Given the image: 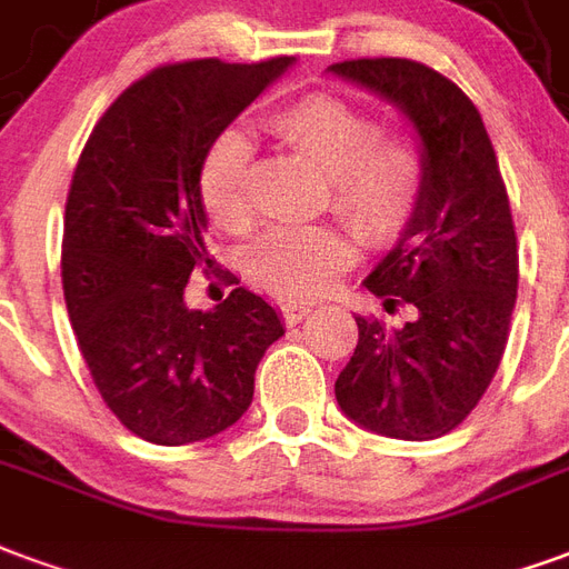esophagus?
I'll list each match as a JSON object with an SVG mask.
<instances>
[{
  "instance_id": "esophagus-1",
  "label": "esophagus",
  "mask_w": 569,
  "mask_h": 569,
  "mask_svg": "<svg viewBox=\"0 0 569 569\" xmlns=\"http://www.w3.org/2000/svg\"><path fill=\"white\" fill-rule=\"evenodd\" d=\"M279 312H281V321L293 327V325H300L302 318L312 312V306H309V302H284Z\"/></svg>"
}]
</instances>
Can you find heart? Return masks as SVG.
I'll use <instances>...</instances> for the list:
<instances>
[{
	"label": "heart",
	"instance_id": "b5f03b06",
	"mask_svg": "<svg viewBox=\"0 0 569 569\" xmlns=\"http://www.w3.org/2000/svg\"><path fill=\"white\" fill-rule=\"evenodd\" d=\"M269 130L327 176L325 206L360 244L388 251L421 218L430 160L412 130H381L370 109L336 93H309L272 114ZM251 142L221 132L199 169V197L214 227L239 233L251 223ZM355 260L336 227H276L244 251V276L284 300L325 293Z\"/></svg>",
	"mask_w": 569,
	"mask_h": 569
}]
</instances>
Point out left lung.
Returning a JSON list of instances; mask_svg holds the SVG:
<instances>
[{
	"instance_id": "1",
	"label": "left lung",
	"mask_w": 569,
	"mask_h": 569,
	"mask_svg": "<svg viewBox=\"0 0 569 569\" xmlns=\"http://www.w3.org/2000/svg\"><path fill=\"white\" fill-rule=\"evenodd\" d=\"M330 72L370 87L416 123L430 188L412 233L367 288L403 327L358 321V348L336 379L351 421L381 437L437 439L482 400L503 360L518 293V242L482 114L455 81L403 57H360Z\"/></svg>"
}]
</instances>
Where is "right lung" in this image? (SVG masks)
I'll list each match as a JSON object with an SVG mask.
<instances>
[{
    "mask_svg": "<svg viewBox=\"0 0 569 569\" xmlns=\"http://www.w3.org/2000/svg\"><path fill=\"white\" fill-rule=\"evenodd\" d=\"M290 63L157 66L106 109L74 166L63 230L69 321L106 406L153 446L236 425L254 397L257 363L284 333L251 290L199 312L184 306V288L193 269L214 267L202 244L206 151Z\"/></svg>",
    "mask_w": 569,
    "mask_h": 569,
    "instance_id": "add662e5",
    "label": "right lung"
}]
</instances>
